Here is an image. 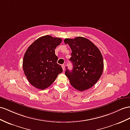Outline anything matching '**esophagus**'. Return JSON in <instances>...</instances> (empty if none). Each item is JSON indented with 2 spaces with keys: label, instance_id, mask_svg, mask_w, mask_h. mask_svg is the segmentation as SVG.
Instances as JSON below:
<instances>
[{
  "label": "esophagus",
  "instance_id": "esophagus-1",
  "mask_svg": "<svg viewBox=\"0 0 130 130\" xmlns=\"http://www.w3.org/2000/svg\"><path fill=\"white\" fill-rule=\"evenodd\" d=\"M61 66H62V69H63V70H65V65H64V64H63V65H61Z\"/></svg>",
  "mask_w": 130,
  "mask_h": 130
}]
</instances>
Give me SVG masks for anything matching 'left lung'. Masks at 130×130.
Returning a JSON list of instances; mask_svg holds the SVG:
<instances>
[{"instance_id": "obj_1", "label": "left lung", "mask_w": 130, "mask_h": 130, "mask_svg": "<svg viewBox=\"0 0 130 130\" xmlns=\"http://www.w3.org/2000/svg\"><path fill=\"white\" fill-rule=\"evenodd\" d=\"M65 44L71 48L73 65L72 71L67 67L65 75L71 85L79 91H84L94 86L102 75L104 63L99 49L89 39L77 37L66 38Z\"/></svg>"}]
</instances>
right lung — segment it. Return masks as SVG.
Wrapping results in <instances>:
<instances>
[{
    "label": "right lung",
    "instance_id": "1",
    "mask_svg": "<svg viewBox=\"0 0 130 130\" xmlns=\"http://www.w3.org/2000/svg\"><path fill=\"white\" fill-rule=\"evenodd\" d=\"M62 39L46 35L41 37L29 45L23 59V70L28 81L35 87L44 89L49 87L62 72L57 64L55 49Z\"/></svg>",
    "mask_w": 130,
    "mask_h": 130
}]
</instances>
